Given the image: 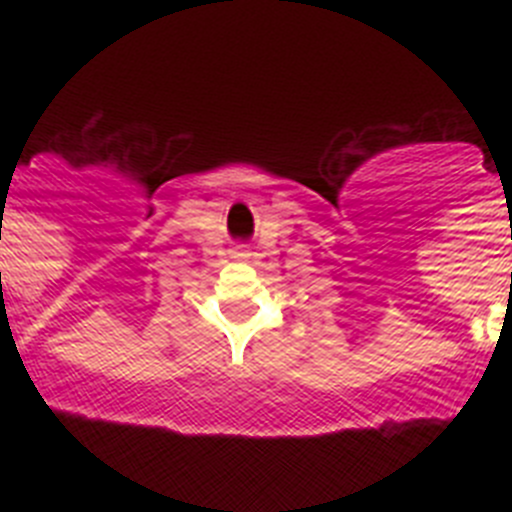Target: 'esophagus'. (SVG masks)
I'll return each instance as SVG.
<instances>
[{
    "mask_svg": "<svg viewBox=\"0 0 512 512\" xmlns=\"http://www.w3.org/2000/svg\"><path fill=\"white\" fill-rule=\"evenodd\" d=\"M246 256H248V253L243 251V248H235V251H233V259H246Z\"/></svg>",
    "mask_w": 512,
    "mask_h": 512,
    "instance_id": "obj_1",
    "label": "esophagus"
}]
</instances>
